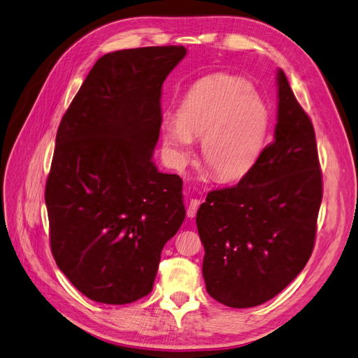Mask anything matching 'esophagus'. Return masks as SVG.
Here are the masks:
<instances>
[{"label":"esophagus","instance_id":"34e87169","mask_svg":"<svg viewBox=\"0 0 358 358\" xmlns=\"http://www.w3.org/2000/svg\"><path fill=\"white\" fill-rule=\"evenodd\" d=\"M201 203H202L201 199H190L189 201V205H187V217L189 218H193L196 215V211H198Z\"/></svg>","mask_w":358,"mask_h":358}]
</instances>
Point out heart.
I'll return each instance as SVG.
<instances>
[{
  "label": "heart",
  "mask_w": 358,
  "mask_h": 358,
  "mask_svg": "<svg viewBox=\"0 0 358 358\" xmlns=\"http://www.w3.org/2000/svg\"><path fill=\"white\" fill-rule=\"evenodd\" d=\"M271 111L245 78L213 74L184 96L178 119L162 120L164 143L172 160L184 165L192 138H202L205 166L222 181H234L255 168L266 147Z\"/></svg>",
  "instance_id": "heart-1"
}]
</instances>
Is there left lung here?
<instances>
[{
  "mask_svg": "<svg viewBox=\"0 0 358 358\" xmlns=\"http://www.w3.org/2000/svg\"><path fill=\"white\" fill-rule=\"evenodd\" d=\"M275 140L234 187L213 190L196 214L206 292L230 308L271 301L314 250L322 177L314 126L282 70Z\"/></svg>",
  "mask_w": 358,
  "mask_h": 358,
  "instance_id": "obj_1",
  "label": "left lung"
}]
</instances>
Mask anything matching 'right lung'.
I'll return each mask as SVG.
<instances>
[{"mask_svg":"<svg viewBox=\"0 0 358 358\" xmlns=\"http://www.w3.org/2000/svg\"><path fill=\"white\" fill-rule=\"evenodd\" d=\"M182 45L96 61L61 120L45 182L50 248L80 293L124 305L153 288L164 245L182 224V180L159 172L160 96Z\"/></svg>","mask_w":358,"mask_h":358,"instance_id":"right-lung-1","label":"right lung"}]
</instances>
